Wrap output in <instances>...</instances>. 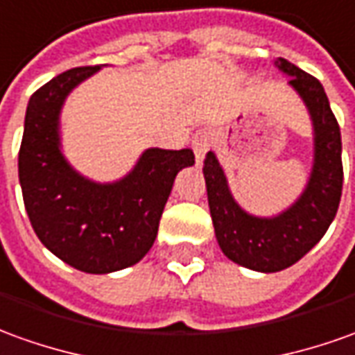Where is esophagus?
Segmentation results:
<instances>
[{"mask_svg":"<svg viewBox=\"0 0 355 355\" xmlns=\"http://www.w3.org/2000/svg\"><path fill=\"white\" fill-rule=\"evenodd\" d=\"M191 146L197 162H202V160H205V154L209 153L210 146H212V133H210L209 129H199V131L193 135Z\"/></svg>","mask_w":355,"mask_h":355,"instance_id":"esophagus-1","label":"esophagus"}]
</instances>
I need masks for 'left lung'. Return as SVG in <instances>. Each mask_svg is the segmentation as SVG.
Instances as JSON below:
<instances>
[{
	"label": "left lung",
	"mask_w": 355,
	"mask_h": 355,
	"mask_svg": "<svg viewBox=\"0 0 355 355\" xmlns=\"http://www.w3.org/2000/svg\"><path fill=\"white\" fill-rule=\"evenodd\" d=\"M276 67L290 75V85L309 107L315 127V164L304 195L275 218H257L230 195L216 156H205V183L216 239L230 261L261 272H278L297 263L324 236L342 197L340 125L332 114L324 89L313 75L284 58Z\"/></svg>",
	"instance_id": "obj_1"
}]
</instances>
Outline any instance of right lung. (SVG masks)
I'll use <instances>...</instances> for the list:
<instances>
[{"instance_id":"right-lung-1","label":"right lung","mask_w":355,"mask_h":355,"mask_svg":"<svg viewBox=\"0 0 355 355\" xmlns=\"http://www.w3.org/2000/svg\"><path fill=\"white\" fill-rule=\"evenodd\" d=\"M98 65L65 71L28 100L19 150V182L38 239L63 263L106 275L139 263L153 248L173 180L195 164L191 148H148L121 182H89L60 153L65 96Z\"/></svg>"}]
</instances>
